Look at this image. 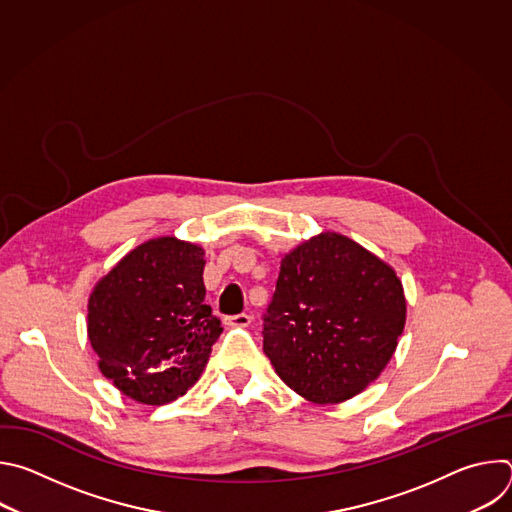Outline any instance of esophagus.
Returning <instances> with one entry per match:
<instances>
[{"label":"esophagus","mask_w":512,"mask_h":512,"mask_svg":"<svg viewBox=\"0 0 512 512\" xmlns=\"http://www.w3.org/2000/svg\"><path fill=\"white\" fill-rule=\"evenodd\" d=\"M225 324H227V326H231V328H247V326L251 324V316H249V314L229 316V318L225 320Z\"/></svg>","instance_id":"esophagus-1"}]
</instances>
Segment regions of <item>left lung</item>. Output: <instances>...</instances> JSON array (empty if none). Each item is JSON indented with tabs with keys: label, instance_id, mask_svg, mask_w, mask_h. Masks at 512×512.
Instances as JSON below:
<instances>
[{
	"label": "left lung",
	"instance_id": "1",
	"mask_svg": "<svg viewBox=\"0 0 512 512\" xmlns=\"http://www.w3.org/2000/svg\"><path fill=\"white\" fill-rule=\"evenodd\" d=\"M405 314L391 265L344 235L320 233L281 259L263 352L304 399L340 403L383 373Z\"/></svg>",
	"mask_w": 512,
	"mask_h": 512
}]
</instances>
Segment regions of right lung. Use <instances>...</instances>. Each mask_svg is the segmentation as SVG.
Segmentation results:
<instances>
[{"label":"right lung","instance_id":"1","mask_svg":"<svg viewBox=\"0 0 512 512\" xmlns=\"http://www.w3.org/2000/svg\"><path fill=\"white\" fill-rule=\"evenodd\" d=\"M204 249L158 237L129 251L93 289L87 332L101 373L129 399L164 405L204 371L221 320L204 304Z\"/></svg>","mask_w":512,"mask_h":512}]
</instances>
